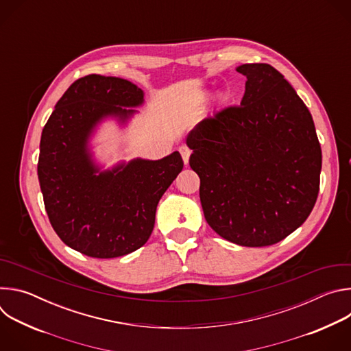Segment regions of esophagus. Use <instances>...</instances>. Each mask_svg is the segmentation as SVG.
<instances>
[{
    "mask_svg": "<svg viewBox=\"0 0 351 351\" xmlns=\"http://www.w3.org/2000/svg\"><path fill=\"white\" fill-rule=\"evenodd\" d=\"M179 152H180V154H182V158H183L184 164L187 165L189 157H190V154H191V149H190L187 145H180V147H179Z\"/></svg>",
    "mask_w": 351,
    "mask_h": 351,
    "instance_id": "esophagus-1",
    "label": "esophagus"
}]
</instances>
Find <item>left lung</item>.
Returning <instances> with one entry per match:
<instances>
[{
	"label": "left lung",
	"instance_id": "8db88e82",
	"mask_svg": "<svg viewBox=\"0 0 351 351\" xmlns=\"http://www.w3.org/2000/svg\"><path fill=\"white\" fill-rule=\"evenodd\" d=\"M240 106L199 122L187 136L208 225L245 247L275 244L311 214L322 167L313 117L268 64H244Z\"/></svg>",
	"mask_w": 351,
	"mask_h": 351
}]
</instances>
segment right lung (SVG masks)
<instances>
[{
  "mask_svg": "<svg viewBox=\"0 0 351 351\" xmlns=\"http://www.w3.org/2000/svg\"><path fill=\"white\" fill-rule=\"evenodd\" d=\"M143 91L119 77L87 75L64 93L40 140L37 165L44 207L60 239L93 258L133 253L152 236L160 198L183 169L178 152L158 160H134L95 173L87 138L107 117L126 119Z\"/></svg>",
  "mask_w": 351,
  "mask_h": 351,
  "instance_id": "obj_1",
  "label": "right lung"
}]
</instances>
